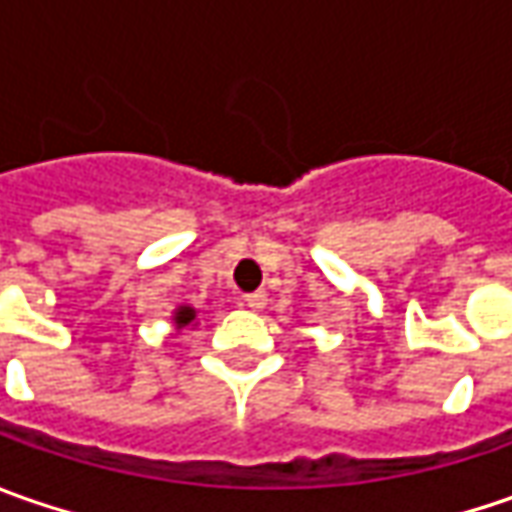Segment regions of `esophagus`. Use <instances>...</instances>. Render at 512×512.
Returning <instances> with one entry per match:
<instances>
[{
    "label": "esophagus",
    "mask_w": 512,
    "mask_h": 512,
    "mask_svg": "<svg viewBox=\"0 0 512 512\" xmlns=\"http://www.w3.org/2000/svg\"><path fill=\"white\" fill-rule=\"evenodd\" d=\"M265 305H267V293H262V290L247 293L245 296V307H250V310H262Z\"/></svg>",
    "instance_id": "1"
}]
</instances>
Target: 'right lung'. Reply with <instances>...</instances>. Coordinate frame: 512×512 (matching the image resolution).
<instances>
[{"label": "right lung", "instance_id": "right-lung-1", "mask_svg": "<svg viewBox=\"0 0 512 512\" xmlns=\"http://www.w3.org/2000/svg\"><path fill=\"white\" fill-rule=\"evenodd\" d=\"M193 319H196V310L182 305L179 310H176V316H173V325H176V330H182V327L193 325Z\"/></svg>", "mask_w": 512, "mask_h": 512}]
</instances>
